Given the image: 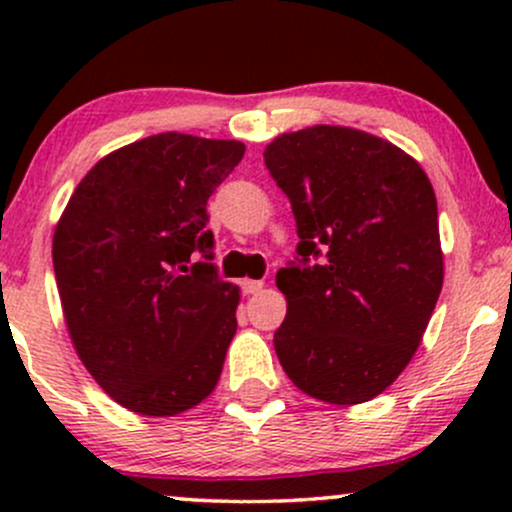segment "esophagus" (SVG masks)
I'll use <instances>...</instances> for the list:
<instances>
[{"label":"esophagus","mask_w":512,"mask_h":512,"mask_svg":"<svg viewBox=\"0 0 512 512\" xmlns=\"http://www.w3.org/2000/svg\"><path fill=\"white\" fill-rule=\"evenodd\" d=\"M262 281H257V279H243L240 281V291L245 293V296H255V293H260L262 291Z\"/></svg>","instance_id":"34e87169"}]
</instances>
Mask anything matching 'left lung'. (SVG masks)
<instances>
[{"label":"left lung","mask_w":512,"mask_h":512,"mask_svg":"<svg viewBox=\"0 0 512 512\" xmlns=\"http://www.w3.org/2000/svg\"><path fill=\"white\" fill-rule=\"evenodd\" d=\"M264 163L301 238L276 272L289 303L274 332L281 368L322 402H368L407 368L443 289L431 182L402 149L349 127L281 134Z\"/></svg>","instance_id":"1"}]
</instances>
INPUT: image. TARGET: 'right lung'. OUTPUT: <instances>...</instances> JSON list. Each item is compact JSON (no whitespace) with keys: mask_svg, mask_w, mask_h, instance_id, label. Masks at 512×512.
Here are the masks:
<instances>
[{"mask_svg":"<svg viewBox=\"0 0 512 512\" xmlns=\"http://www.w3.org/2000/svg\"><path fill=\"white\" fill-rule=\"evenodd\" d=\"M245 146L154 134L105 156L79 182L52 240L76 354L117 404L173 416L211 395L236 334L207 202Z\"/></svg>","mask_w":512,"mask_h":512,"instance_id":"right-lung-1","label":"right lung"}]
</instances>
